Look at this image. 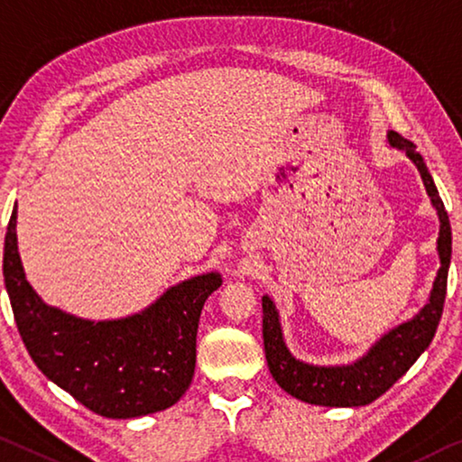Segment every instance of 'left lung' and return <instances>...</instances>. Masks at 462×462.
<instances>
[{
	"label": "left lung",
	"mask_w": 462,
	"mask_h": 462,
	"mask_svg": "<svg viewBox=\"0 0 462 462\" xmlns=\"http://www.w3.org/2000/svg\"><path fill=\"white\" fill-rule=\"evenodd\" d=\"M390 146L404 151L420 171L425 191L439 218L438 233V255L439 271L431 287L430 300L420 310V314L411 318L386 332L375 345L370 346L364 357L349 365H311L295 359L287 349L279 311L271 297H262V337H264V353L268 370L285 393L295 399L322 407H364L378 399L394 384L401 375L407 374L411 365L420 359L434 338L439 318H442L446 282H448V268L452 255V229L448 212L444 208L442 198L431 175L425 167L423 157L415 151L413 142L404 140L401 134L388 132Z\"/></svg>",
	"instance_id": "8db88e82"
}]
</instances>
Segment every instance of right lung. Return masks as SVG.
<instances>
[{
  "mask_svg": "<svg viewBox=\"0 0 462 462\" xmlns=\"http://www.w3.org/2000/svg\"><path fill=\"white\" fill-rule=\"evenodd\" d=\"M16 207L4 245V282L14 320L39 370L92 413L132 420L171 407L189 388L198 322L221 274L169 287L140 314L92 322L51 308L26 281L16 239Z\"/></svg>",
  "mask_w": 462,
  "mask_h": 462,
  "instance_id": "add662e5",
  "label": "right lung"
}]
</instances>
